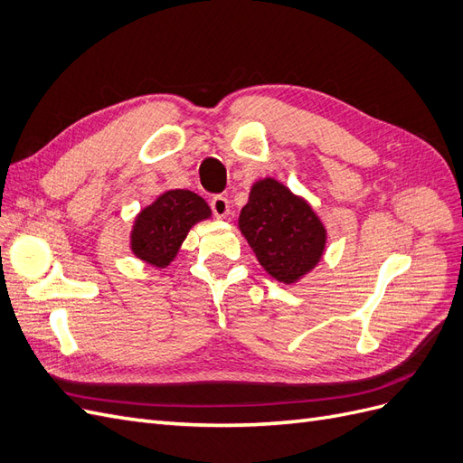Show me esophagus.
Returning <instances> with one entry per match:
<instances>
[{"label":"esophagus","instance_id":"34e87169","mask_svg":"<svg viewBox=\"0 0 463 463\" xmlns=\"http://www.w3.org/2000/svg\"><path fill=\"white\" fill-rule=\"evenodd\" d=\"M210 208H213L216 218H226L230 214V201L228 197H223V194H214V197L210 199Z\"/></svg>","mask_w":463,"mask_h":463}]
</instances>
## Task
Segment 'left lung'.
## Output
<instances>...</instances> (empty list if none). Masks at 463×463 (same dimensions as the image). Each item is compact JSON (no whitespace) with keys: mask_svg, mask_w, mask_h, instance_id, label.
Returning a JSON list of instances; mask_svg holds the SVG:
<instances>
[{"mask_svg":"<svg viewBox=\"0 0 463 463\" xmlns=\"http://www.w3.org/2000/svg\"><path fill=\"white\" fill-rule=\"evenodd\" d=\"M240 228L264 270L284 284L309 272L325 253L326 230L313 208L274 179L250 189Z\"/></svg>","mask_w":463,"mask_h":463,"instance_id":"left-lung-1","label":"left lung"}]
</instances>
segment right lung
<instances>
[{"label":"right lung","mask_w":463,"mask_h":463,"mask_svg":"<svg viewBox=\"0 0 463 463\" xmlns=\"http://www.w3.org/2000/svg\"><path fill=\"white\" fill-rule=\"evenodd\" d=\"M210 216V208L185 189L167 191L137 216L131 233L133 253L154 266H167L177 255L191 226Z\"/></svg>","instance_id":"obj_1"}]
</instances>
